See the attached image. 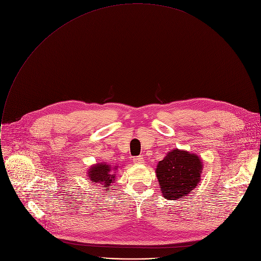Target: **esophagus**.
<instances>
[{
  "mask_svg": "<svg viewBox=\"0 0 261 261\" xmlns=\"http://www.w3.org/2000/svg\"><path fill=\"white\" fill-rule=\"evenodd\" d=\"M132 160H133L134 164H143L144 163V159L141 158L140 156L139 157H134Z\"/></svg>",
  "mask_w": 261,
  "mask_h": 261,
  "instance_id": "obj_1",
  "label": "esophagus"
}]
</instances>
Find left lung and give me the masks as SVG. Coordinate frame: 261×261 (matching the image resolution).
<instances>
[{
	"label": "left lung",
	"instance_id": "obj_1",
	"mask_svg": "<svg viewBox=\"0 0 261 261\" xmlns=\"http://www.w3.org/2000/svg\"><path fill=\"white\" fill-rule=\"evenodd\" d=\"M202 166L198 155L178 148L169 151L156 168L162 195L176 200L191 193L200 180Z\"/></svg>",
	"mask_w": 261,
	"mask_h": 261
}]
</instances>
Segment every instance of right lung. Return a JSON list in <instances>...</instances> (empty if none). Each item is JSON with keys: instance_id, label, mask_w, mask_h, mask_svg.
Wrapping results in <instances>:
<instances>
[{"instance_id": "add662e5", "label": "right lung", "mask_w": 261, "mask_h": 261, "mask_svg": "<svg viewBox=\"0 0 261 261\" xmlns=\"http://www.w3.org/2000/svg\"><path fill=\"white\" fill-rule=\"evenodd\" d=\"M118 166L111 167L109 164L106 163L95 164L88 171L89 179L97 184V186L101 187L104 191L110 192L109 186L116 179V172H114V170H116Z\"/></svg>"}]
</instances>
